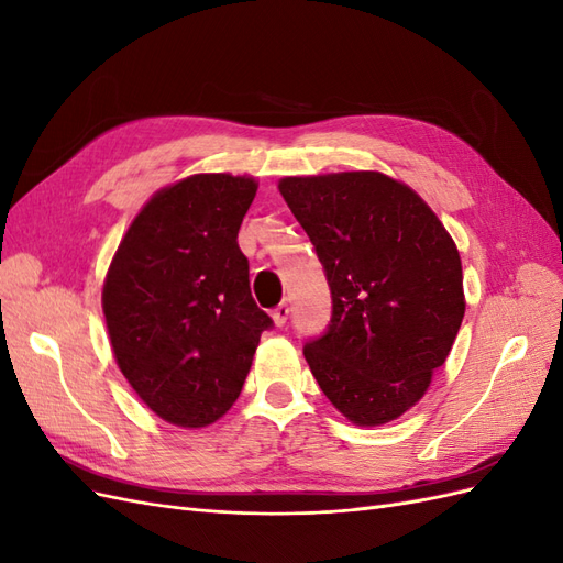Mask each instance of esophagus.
<instances>
[{
	"label": "esophagus",
	"mask_w": 563,
	"mask_h": 563,
	"mask_svg": "<svg viewBox=\"0 0 563 563\" xmlns=\"http://www.w3.org/2000/svg\"><path fill=\"white\" fill-rule=\"evenodd\" d=\"M288 312H291V310H288V305H284V302H282L279 308L272 310V321H275L277 327H284L286 319H288Z\"/></svg>",
	"instance_id": "1"
}]
</instances>
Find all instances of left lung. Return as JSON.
Segmentation results:
<instances>
[{
    "label": "left lung",
    "instance_id": "8db88e82",
    "mask_svg": "<svg viewBox=\"0 0 563 563\" xmlns=\"http://www.w3.org/2000/svg\"><path fill=\"white\" fill-rule=\"evenodd\" d=\"M279 192L331 286L329 331L305 345L323 395L360 428L428 391L465 317L463 263L444 223L380 172L286 176Z\"/></svg>",
    "mask_w": 563,
    "mask_h": 563
}]
</instances>
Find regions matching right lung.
Listing matches in <instances>:
<instances>
[{
    "label": "right lung",
    "mask_w": 563,
    "mask_h": 563,
    "mask_svg": "<svg viewBox=\"0 0 563 563\" xmlns=\"http://www.w3.org/2000/svg\"><path fill=\"white\" fill-rule=\"evenodd\" d=\"M253 176L195 174L162 187L131 220L103 284L119 371L162 420L197 430L240 397L261 333L236 244Z\"/></svg>",
    "instance_id": "1"
}]
</instances>
